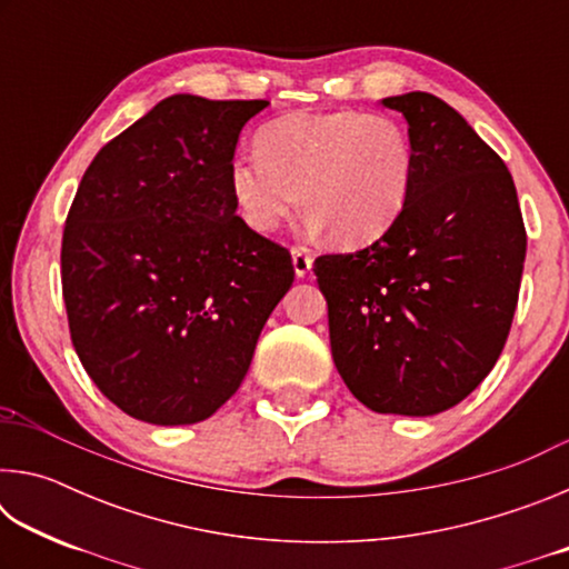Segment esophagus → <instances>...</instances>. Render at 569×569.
<instances>
[{"mask_svg":"<svg viewBox=\"0 0 569 569\" xmlns=\"http://www.w3.org/2000/svg\"><path fill=\"white\" fill-rule=\"evenodd\" d=\"M291 256H293V271H296L298 278H306L308 273H311V268H313L311 250L296 246V248L291 250Z\"/></svg>","mask_w":569,"mask_h":569,"instance_id":"1","label":"esophagus"}]
</instances>
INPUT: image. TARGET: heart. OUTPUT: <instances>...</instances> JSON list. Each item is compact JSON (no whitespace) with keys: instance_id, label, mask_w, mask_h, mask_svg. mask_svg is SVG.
<instances>
[{"instance_id":"obj_1","label":"heart","mask_w":569,"mask_h":569,"mask_svg":"<svg viewBox=\"0 0 569 569\" xmlns=\"http://www.w3.org/2000/svg\"><path fill=\"white\" fill-rule=\"evenodd\" d=\"M256 146L236 152L228 182L258 233L281 228L303 200L313 228L346 246L366 243L387 233L411 196L413 146L391 114L291 112L263 124Z\"/></svg>"}]
</instances>
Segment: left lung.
I'll return each instance as SVG.
<instances>
[{
    "instance_id": "obj_1",
    "label": "left lung",
    "mask_w": 569,
    "mask_h": 569,
    "mask_svg": "<svg viewBox=\"0 0 569 569\" xmlns=\"http://www.w3.org/2000/svg\"><path fill=\"white\" fill-rule=\"evenodd\" d=\"M409 122L413 188L393 226L353 253L319 256L331 353L379 413L431 417L475 391L505 349L527 230L505 160L429 92L381 100Z\"/></svg>"
}]
</instances>
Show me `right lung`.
Returning a JSON list of instances; mask_svg holds the SVG:
<instances>
[{
  "instance_id": "obj_1",
  "label": "right lung",
  "mask_w": 569,
  "mask_h": 569,
  "mask_svg": "<svg viewBox=\"0 0 569 569\" xmlns=\"http://www.w3.org/2000/svg\"><path fill=\"white\" fill-rule=\"evenodd\" d=\"M266 100L172 94L104 146L62 233L72 346L130 417L198 423L238 391L293 283L288 248L236 216L228 168Z\"/></svg>"
}]
</instances>
